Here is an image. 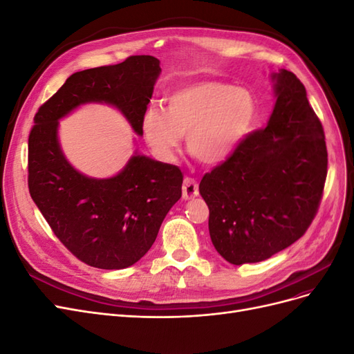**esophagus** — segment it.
Returning <instances> with one entry per match:
<instances>
[{"label": "esophagus", "instance_id": "esophagus-1", "mask_svg": "<svg viewBox=\"0 0 354 354\" xmlns=\"http://www.w3.org/2000/svg\"><path fill=\"white\" fill-rule=\"evenodd\" d=\"M183 198L185 199H194L199 195V187L198 183L194 178H185L183 181Z\"/></svg>", "mask_w": 354, "mask_h": 354}]
</instances>
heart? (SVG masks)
Wrapping results in <instances>:
<instances>
[{
	"mask_svg": "<svg viewBox=\"0 0 354 354\" xmlns=\"http://www.w3.org/2000/svg\"><path fill=\"white\" fill-rule=\"evenodd\" d=\"M164 111L149 108L142 134L152 155L176 162L181 136L187 152L205 165L229 159L250 133L255 118L252 94L226 82L198 81L171 90Z\"/></svg>",
	"mask_w": 354,
	"mask_h": 354,
	"instance_id": "heart-1",
	"label": "heart"
}]
</instances>
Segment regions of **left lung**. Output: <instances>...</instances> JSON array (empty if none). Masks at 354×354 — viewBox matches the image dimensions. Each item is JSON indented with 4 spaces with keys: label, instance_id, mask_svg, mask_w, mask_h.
<instances>
[{
    "label": "left lung",
    "instance_id": "obj_1",
    "mask_svg": "<svg viewBox=\"0 0 354 354\" xmlns=\"http://www.w3.org/2000/svg\"><path fill=\"white\" fill-rule=\"evenodd\" d=\"M274 108L267 127L201 180L214 248L230 264L270 259L312 224L328 173L322 124L292 72L270 75Z\"/></svg>",
    "mask_w": 354,
    "mask_h": 354
}]
</instances>
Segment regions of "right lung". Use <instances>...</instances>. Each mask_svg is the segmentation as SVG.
I'll list each match as a JSON object with an SVG mask.
<instances>
[{"mask_svg":"<svg viewBox=\"0 0 354 354\" xmlns=\"http://www.w3.org/2000/svg\"><path fill=\"white\" fill-rule=\"evenodd\" d=\"M160 73L153 56H131L112 66L71 75L38 109L28 143L30 198L60 242L91 267L120 270L151 250L160 224L181 198L178 167L137 151L113 177L75 169L59 143V121L87 103L120 111L137 136Z\"/></svg>","mask_w":354,"mask_h":354,"instance_id":"1","label":"right lung"}]
</instances>
